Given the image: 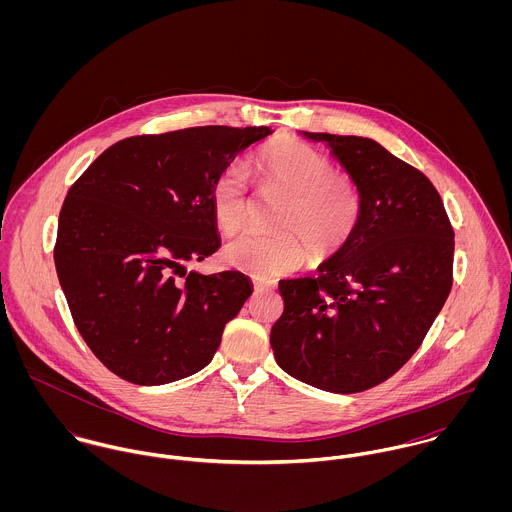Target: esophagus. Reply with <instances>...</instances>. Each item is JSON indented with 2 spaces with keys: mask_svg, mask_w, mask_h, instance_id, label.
Segmentation results:
<instances>
[{
  "mask_svg": "<svg viewBox=\"0 0 512 512\" xmlns=\"http://www.w3.org/2000/svg\"><path fill=\"white\" fill-rule=\"evenodd\" d=\"M254 290H256V292H268V290H270V286H268V284H260V282H256V284H254Z\"/></svg>",
  "mask_w": 512,
  "mask_h": 512,
  "instance_id": "34e87169",
  "label": "esophagus"
}]
</instances>
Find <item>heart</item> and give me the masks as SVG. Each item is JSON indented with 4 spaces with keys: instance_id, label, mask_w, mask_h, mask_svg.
Returning a JSON list of instances; mask_svg holds the SVG:
<instances>
[{
    "instance_id": "1",
    "label": "heart",
    "mask_w": 512,
    "mask_h": 512,
    "mask_svg": "<svg viewBox=\"0 0 512 512\" xmlns=\"http://www.w3.org/2000/svg\"><path fill=\"white\" fill-rule=\"evenodd\" d=\"M250 165L264 181L290 193L278 220L286 230L236 236L224 248L228 266L256 280H272L301 264V243L311 260H325L353 238L363 213L361 189L351 175L333 171L329 157L295 138H278L260 147ZM211 209L222 232H236L244 224L248 183L240 165L220 171L211 187Z\"/></svg>"
}]
</instances>
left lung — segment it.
I'll use <instances>...</instances> for the list:
<instances>
[{
  "label": "left lung",
  "mask_w": 512,
  "mask_h": 512,
  "mask_svg": "<svg viewBox=\"0 0 512 512\" xmlns=\"http://www.w3.org/2000/svg\"><path fill=\"white\" fill-rule=\"evenodd\" d=\"M325 142L357 181L353 238L313 278L282 280L276 363L315 388L355 394L410 361L453 284V228L432 181L374 140L303 132Z\"/></svg>",
  "instance_id": "8db88e82"
}]
</instances>
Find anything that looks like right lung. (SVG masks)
<instances>
[{"label":"right lung","instance_id":"obj_1","mask_svg":"<svg viewBox=\"0 0 512 512\" xmlns=\"http://www.w3.org/2000/svg\"><path fill=\"white\" fill-rule=\"evenodd\" d=\"M270 128L199 126L126 138L74 181L59 215L55 266L74 325L120 378L157 386L217 353L250 297L236 270L187 272L220 248L211 187Z\"/></svg>","mask_w":512,"mask_h":512}]
</instances>
